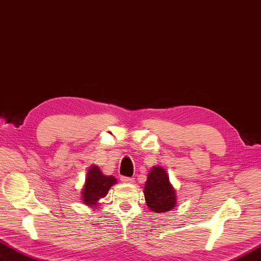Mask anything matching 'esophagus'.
Wrapping results in <instances>:
<instances>
[{
  "mask_svg": "<svg viewBox=\"0 0 261 261\" xmlns=\"http://www.w3.org/2000/svg\"><path fill=\"white\" fill-rule=\"evenodd\" d=\"M120 181L123 183H133L134 182V177H128V176H121Z\"/></svg>",
  "mask_w": 261,
  "mask_h": 261,
  "instance_id": "1",
  "label": "esophagus"
}]
</instances>
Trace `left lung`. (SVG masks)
I'll use <instances>...</instances> for the list:
<instances>
[{"mask_svg": "<svg viewBox=\"0 0 261 261\" xmlns=\"http://www.w3.org/2000/svg\"><path fill=\"white\" fill-rule=\"evenodd\" d=\"M144 195L147 206L156 213L172 210L176 204L175 191L169 181L166 172L155 166L149 172L144 187Z\"/></svg>", "mask_w": 261, "mask_h": 261, "instance_id": "obj_1", "label": "left lung"}]
</instances>
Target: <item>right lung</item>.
I'll use <instances>...</instances> for the list:
<instances>
[{"label":"right lung","instance_id":"right-lung-1","mask_svg":"<svg viewBox=\"0 0 261 261\" xmlns=\"http://www.w3.org/2000/svg\"><path fill=\"white\" fill-rule=\"evenodd\" d=\"M115 183L116 178L114 176L103 175L97 166H91L87 173L85 188L82 192L84 203L95 206L97 201L106 196L108 190Z\"/></svg>","mask_w":261,"mask_h":261}]
</instances>
